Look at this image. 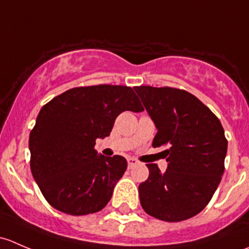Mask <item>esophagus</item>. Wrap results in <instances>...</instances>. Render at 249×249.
Masks as SVG:
<instances>
[{"label":"esophagus","mask_w":249,"mask_h":249,"mask_svg":"<svg viewBox=\"0 0 249 249\" xmlns=\"http://www.w3.org/2000/svg\"><path fill=\"white\" fill-rule=\"evenodd\" d=\"M137 164H139V160L135 159V158H129V159H127V166H129V169H132V167L136 166Z\"/></svg>","instance_id":"esophagus-1"}]
</instances>
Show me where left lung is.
<instances>
[{
	"label": "left lung",
	"mask_w": 249,
	"mask_h": 249,
	"mask_svg": "<svg viewBox=\"0 0 249 249\" xmlns=\"http://www.w3.org/2000/svg\"><path fill=\"white\" fill-rule=\"evenodd\" d=\"M158 132L153 147H167L165 172L148 164L140 184L145 213L165 222H180L211 201L224 173L228 140L214 113L190 92L177 88L135 87Z\"/></svg>",
	"instance_id": "1"
}]
</instances>
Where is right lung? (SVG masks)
I'll return each instance as SVG.
<instances>
[{
	"instance_id": "obj_1",
	"label": "right lung",
	"mask_w": 249,
	"mask_h": 249,
	"mask_svg": "<svg viewBox=\"0 0 249 249\" xmlns=\"http://www.w3.org/2000/svg\"><path fill=\"white\" fill-rule=\"evenodd\" d=\"M124 110L142 112L130 87H77L42 107L30 132V167L50 206L71 215L101 211L126 171L120 155H97L95 143L112 131Z\"/></svg>"
}]
</instances>
